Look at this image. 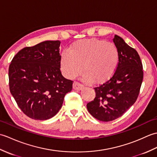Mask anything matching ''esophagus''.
I'll list each match as a JSON object with an SVG mask.
<instances>
[{
  "instance_id": "34e87169",
  "label": "esophagus",
  "mask_w": 157,
  "mask_h": 157,
  "mask_svg": "<svg viewBox=\"0 0 157 157\" xmlns=\"http://www.w3.org/2000/svg\"><path fill=\"white\" fill-rule=\"evenodd\" d=\"M72 86H73V89H74L75 90H81L83 88V86H84L77 81H75L74 82H73Z\"/></svg>"
}]
</instances>
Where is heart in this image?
Segmentation results:
<instances>
[{"label":"heart","mask_w":157,"mask_h":157,"mask_svg":"<svg viewBox=\"0 0 157 157\" xmlns=\"http://www.w3.org/2000/svg\"><path fill=\"white\" fill-rule=\"evenodd\" d=\"M119 59L115 44L98 38L81 40L73 43L68 51L62 52L60 69L65 77L72 79L82 72L83 66L82 79L101 84L113 75Z\"/></svg>","instance_id":"heart-1"}]
</instances>
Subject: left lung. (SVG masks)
<instances>
[{
  "label": "left lung",
  "mask_w": 157,
  "mask_h": 157,
  "mask_svg": "<svg viewBox=\"0 0 157 157\" xmlns=\"http://www.w3.org/2000/svg\"><path fill=\"white\" fill-rule=\"evenodd\" d=\"M113 40L120 53L116 71L109 80L94 88L95 99L86 104L90 115L102 121L116 120L133 105L143 80L142 64L136 50L117 35Z\"/></svg>",
  "instance_id": "8db88e82"
}]
</instances>
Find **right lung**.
I'll use <instances>...</instances> for the list:
<instances>
[{
	"label": "right lung",
	"mask_w": 157,
	"mask_h": 157,
	"mask_svg": "<svg viewBox=\"0 0 157 157\" xmlns=\"http://www.w3.org/2000/svg\"><path fill=\"white\" fill-rule=\"evenodd\" d=\"M60 41H45L25 47L13 57L9 68L10 92L27 116L36 120L54 117L66 94L71 91V80L60 71Z\"/></svg>",
	"instance_id": "right-lung-1"
}]
</instances>
